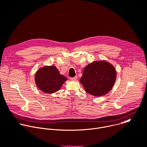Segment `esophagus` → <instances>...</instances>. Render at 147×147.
<instances>
[{
    "label": "esophagus",
    "mask_w": 147,
    "mask_h": 147,
    "mask_svg": "<svg viewBox=\"0 0 147 147\" xmlns=\"http://www.w3.org/2000/svg\"><path fill=\"white\" fill-rule=\"evenodd\" d=\"M77 79V76H75V77H74L70 78V80H71V81H76Z\"/></svg>",
    "instance_id": "esophagus-1"
}]
</instances>
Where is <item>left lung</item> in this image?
Segmentation results:
<instances>
[{
    "instance_id": "8db88e82",
    "label": "left lung",
    "mask_w": 147,
    "mask_h": 147,
    "mask_svg": "<svg viewBox=\"0 0 147 147\" xmlns=\"http://www.w3.org/2000/svg\"><path fill=\"white\" fill-rule=\"evenodd\" d=\"M116 76V70L111 64L96 61L85 67L80 82L87 92L98 97L107 94L112 89Z\"/></svg>"
}]
</instances>
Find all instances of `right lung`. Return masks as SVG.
Segmentation results:
<instances>
[{
	"mask_svg": "<svg viewBox=\"0 0 147 147\" xmlns=\"http://www.w3.org/2000/svg\"><path fill=\"white\" fill-rule=\"evenodd\" d=\"M37 87L46 94H51L59 90L67 80V78L60 74L56 66H45L38 69L35 74Z\"/></svg>",
	"mask_w": 147,
	"mask_h": 147,
	"instance_id": "add662e5",
	"label": "right lung"
}]
</instances>
